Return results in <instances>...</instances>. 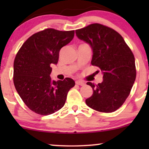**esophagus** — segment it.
<instances>
[{
    "mask_svg": "<svg viewBox=\"0 0 149 149\" xmlns=\"http://www.w3.org/2000/svg\"><path fill=\"white\" fill-rule=\"evenodd\" d=\"M76 84H77V85H81V86H83V85H85V83L83 82V81H76Z\"/></svg>",
    "mask_w": 149,
    "mask_h": 149,
    "instance_id": "34e87169",
    "label": "esophagus"
}]
</instances>
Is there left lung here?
Masks as SVG:
<instances>
[{
    "mask_svg": "<svg viewBox=\"0 0 149 149\" xmlns=\"http://www.w3.org/2000/svg\"><path fill=\"white\" fill-rule=\"evenodd\" d=\"M79 39L88 43L93 56L91 64L99 67L103 81L92 87L93 94L86 99L91 109L102 113H112L123 105L136 80L135 58L121 34L100 24H92L77 30Z\"/></svg>",
    "mask_w": 149,
    "mask_h": 149,
    "instance_id": "1",
    "label": "left lung"
}]
</instances>
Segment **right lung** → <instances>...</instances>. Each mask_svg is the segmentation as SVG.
I'll use <instances>...</instances> for the list:
<instances>
[{"instance_id": "add662e5", "label": "right lung", "mask_w": 149, "mask_h": 149, "mask_svg": "<svg viewBox=\"0 0 149 149\" xmlns=\"http://www.w3.org/2000/svg\"><path fill=\"white\" fill-rule=\"evenodd\" d=\"M74 30L47 28L26 40L13 64V83L18 94L29 109L41 115L54 113L64 107L73 79L52 81L51 64H57L61 48L68 44Z\"/></svg>"}]
</instances>
